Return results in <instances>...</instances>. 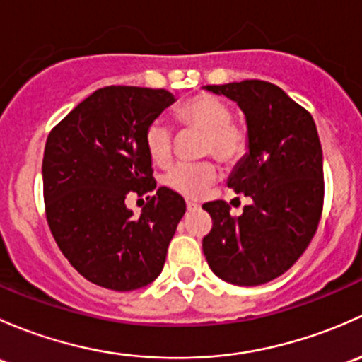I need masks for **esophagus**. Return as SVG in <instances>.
<instances>
[{"instance_id":"34e87169","label":"esophagus","mask_w":362,"mask_h":362,"mask_svg":"<svg viewBox=\"0 0 362 362\" xmlns=\"http://www.w3.org/2000/svg\"><path fill=\"white\" fill-rule=\"evenodd\" d=\"M186 209H188V211L192 212V211H199L200 206L197 202H193V200H186Z\"/></svg>"}]
</instances>
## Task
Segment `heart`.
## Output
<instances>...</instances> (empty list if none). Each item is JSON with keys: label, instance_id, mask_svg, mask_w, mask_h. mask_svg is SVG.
<instances>
[{"label": "heart", "instance_id": "1", "mask_svg": "<svg viewBox=\"0 0 362 362\" xmlns=\"http://www.w3.org/2000/svg\"><path fill=\"white\" fill-rule=\"evenodd\" d=\"M177 118L185 127L204 132V153H212L221 162H235L245 153L247 134L232 122V110L221 99L209 94L195 95L177 110ZM174 134L165 118L150 122L144 132V146L155 165L163 167L173 156ZM218 180V169L211 162L177 163L167 173L165 182L173 192L188 199H199Z\"/></svg>", "mask_w": 362, "mask_h": 362}]
</instances>
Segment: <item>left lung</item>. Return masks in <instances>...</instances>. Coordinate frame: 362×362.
<instances>
[{"instance_id": "8db88e82", "label": "left lung", "mask_w": 362, "mask_h": 362, "mask_svg": "<svg viewBox=\"0 0 362 362\" xmlns=\"http://www.w3.org/2000/svg\"><path fill=\"white\" fill-rule=\"evenodd\" d=\"M202 88L233 100L244 113L247 153L226 185L252 200L237 218L225 200L204 204L212 218L204 255L221 281L264 284L293 267L317 230L324 200L317 129L307 110L268 81Z\"/></svg>"}]
</instances>
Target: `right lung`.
Returning <instances> with one entry per match:
<instances>
[{"label": "right lung", "mask_w": 362, "mask_h": 362, "mask_svg": "<svg viewBox=\"0 0 362 362\" xmlns=\"http://www.w3.org/2000/svg\"><path fill=\"white\" fill-rule=\"evenodd\" d=\"M176 100L163 88L104 87L48 136L42 167L48 226L62 255L94 284L134 291L162 272L185 200L160 186L134 216L125 199L156 188L144 132Z\"/></svg>", "instance_id": "add662e5"}]
</instances>
